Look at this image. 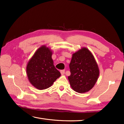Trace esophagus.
<instances>
[{
	"label": "esophagus",
	"instance_id": "esophagus-1",
	"mask_svg": "<svg viewBox=\"0 0 124 124\" xmlns=\"http://www.w3.org/2000/svg\"><path fill=\"white\" fill-rule=\"evenodd\" d=\"M60 72H61V75H64V73H65V70H61L60 71Z\"/></svg>",
	"mask_w": 124,
	"mask_h": 124
}]
</instances>
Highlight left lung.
Wrapping results in <instances>:
<instances>
[{"mask_svg":"<svg viewBox=\"0 0 124 124\" xmlns=\"http://www.w3.org/2000/svg\"><path fill=\"white\" fill-rule=\"evenodd\" d=\"M69 67L71 75L68 79L73 90L84 93L93 87L100 71L94 56L87 48L83 47L72 54Z\"/></svg>","mask_w":124,"mask_h":124,"instance_id":"8db88e82","label":"left lung"}]
</instances>
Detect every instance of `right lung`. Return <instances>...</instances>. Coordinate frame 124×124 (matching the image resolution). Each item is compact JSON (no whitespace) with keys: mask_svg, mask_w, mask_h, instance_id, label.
<instances>
[{"mask_svg":"<svg viewBox=\"0 0 124 124\" xmlns=\"http://www.w3.org/2000/svg\"><path fill=\"white\" fill-rule=\"evenodd\" d=\"M52 51L43 45L37 50L27 65V74L30 83L38 89L51 87L60 77L61 73L54 65Z\"/></svg>","mask_w":124,"mask_h":124,"instance_id":"obj_1","label":"right lung"}]
</instances>
